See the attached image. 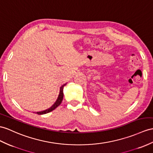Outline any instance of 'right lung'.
<instances>
[{
	"mask_svg": "<svg viewBox=\"0 0 153 153\" xmlns=\"http://www.w3.org/2000/svg\"><path fill=\"white\" fill-rule=\"evenodd\" d=\"M66 84H65L64 85H62L61 86L60 90H59V95H58V97L56 100V101L54 102V104L53 106H52L51 108H48L45 110H43V111H38V112H36V114H38V115L45 114L50 112V111H51L54 110L55 108H56L62 103V101L63 100V97H64V92H63V89H64V85H65Z\"/></svg>",
	"mask_w": 153,
	"mask_h": 153,
	"instance_id": "add662e5",
	"label": "right lung"
}]
</instances>
